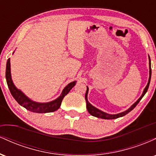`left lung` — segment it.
I'll use <instances>...</instances> for the list:
<instances>
[{
    "mask_svg": "<svg viewBox=\"0 0 156 156\" xmlns=\"http://www.w3.org/2000/svg\"><path fill=\"white\" fill-rule=\"evenodd\" d=\"M149 67H150V77H149V80H148V83H147V85L146 86V87L144 88V92H143L142 94H141V96L139 98V99L138 100V101L136 102L134 104H133L130 106V108H129L128 109V110L125 111V112H122V113H119V114H107V113H105L103 112H102V111L99 110L98 108H95L94 106H93L92 105H91L90 103H89V102L88 101V99H87V94H88V92H89V88L87 87V92H86V94H85V99H86V102H87V110H88V112L89 114H91V115L93 116V117H98V118H101V119H117V118H119V117H123V116L126 115L127 114H128L130 112H131L133 109L135 108L136 106L138 103H139V101H141V98L144 97V94H146V92H147V89H148V87H149V85H150V79H151V63H150V58L149 56Z\"/></svg>",
    "mask_w": 156,
    "mask_h": 156,
    "instance_id": "8db88e82",
    "label": "left lung"
}]
</instances>
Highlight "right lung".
I'll return each mask as SVG.
<instances>
[{"label": "right lung", "instance_id": "1", "mask_svg": "<svg viewBox=\"0 0 156 156\" xmlns=\"http://www.w3.org/2000/svg\"><path fill=\"white\" fill-rule=\"evenodd\" d=\"M6 79L11 94L15 98V101L20 105L26 108L27 110L36 113H49L58 110L61 106V103H62V101L64 96L67 95L69 91L71 90V89L76 85V81H73L72 83L68 84L67 87L63 89L61 95L54 101L48 102V103H37V102L31 101L28 97L25 95L20 89H17V87L14 84L12 80V76H11L10 58H9L6 62Z\"/></svg>", "mask_w": 156, "mask_h": 156}]
</instances>
